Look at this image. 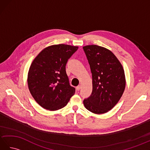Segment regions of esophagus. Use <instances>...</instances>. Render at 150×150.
<instances>
[{
    "mask_svg": "<svg viewBox=\"0 0 150 150\" xmlns=\"http://www.w3.org/2000/svg\"><path fill=\"white\" fill-rule=\"evenodd\" d=\"M81 86H78L77 87V88H76V90H77V91H79V90H81Z\"/></svg>",
    "mask_w": 150,
    "mask_h": 150,
    "instance_id": "1",
    "label": "esophagus"
}]
</instances>
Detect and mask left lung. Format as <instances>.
Here are the masks:
<instances>
[{"instance_id":"8db88e82","label":"left lung","mask_w":150,"mask_h":150,"mask_svg":"<svg viewBox=\"0 0 150 150\" xmlns=\"http://www.w3.org/2000/svg\"><path fill=\"white\" fill-rule=\"evenodd\" d=\"M83 50L90 66L93 90L84 99L85 108L95 114L111 110L122 97L126 87L124 70L117 57L107 48L88 45Z\"/></svg>"}]
</instances>
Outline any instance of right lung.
<instances>
[{
    "mask_svg": "<svg viewBox=\"0 0 150 150\" xmlns=\"http://www.w3.org/2000/svg\"><path fill=\"white\" fill-rule=\"evenodd\" d=\"M78 47L64 44L47 46L31 63L28 73V88L44 109H61L75 94V88L69 83L66 65Z\"/></svg>",
    "mask_w": 150,
    "mask_h": 150,
    "instance_id": "add662e5",
    "label": "right lung"
}]
</instances>
